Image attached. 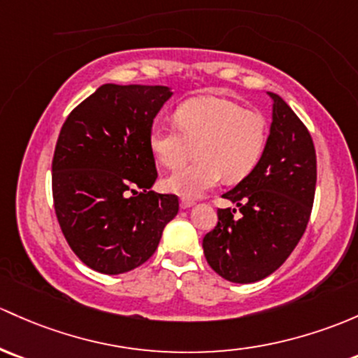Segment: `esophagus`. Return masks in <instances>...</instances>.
Wrapping results in <instances>:
<instances>
[{
    "instance_id": "esophagus-1",
    "label": "esophagus",
    "mask_w": 358,
    "mask_h": 358,
    "mask_svg": "<svg viewBox=\"0 0 358 358\" xmlns=\"http://www.w3.org/2000/svg\"><path fill=\"white\" fill-rule=\"evenodd\" d=\"M192 204H194L192 199H180V206H182V209H189Z\"/></svg>"
}]
</instances>
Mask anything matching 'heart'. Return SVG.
I'll use <instances>...</instances> for the list:
<instances>
[{
	"label": "heart",
	"instance_id": "obj_1",
	"mask_svg": "<svg viewBox=\"0 0 358 358\" xmlns=\"http://www.w3.org/2000/svg\"><path fill=\"white\" fill-rule=\"evenodd\" d=\"M175 127L154 125L149 145L157 163L178 169L166 180V189L194 199L216 187L221 178L240 182L254 171L268 145L269 127L262 113L245 110L227 97L199 96L173 113Z\"/></svg>",
	"mask_w": 358,
	"mask_h": 358
}]
</instances>
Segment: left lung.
I'll return each mask as SVG.
<instances>
[{
  "instance_id": "obj_1",
  "label": "left lung",
  "mask_w": 358,
  "mask_h": 358,
  "mask_svg": "<svg viewBox=\"0 0 358 358\" xmlns=\"http://www.w3.org/2000/svg\"><path fill=\"white\" fill-rule=\"evenodd\" d=\"M273 123L264 154L250 175L223 194L236 209H217V224L202 240L208 264L231 283L274 273L306 231L317 182L314 142L302 120L269 92Z\"/></svg>"
}]
</instances>
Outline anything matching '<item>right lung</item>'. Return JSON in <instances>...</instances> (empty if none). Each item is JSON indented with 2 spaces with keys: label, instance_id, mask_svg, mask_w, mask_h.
Returning <instances> with one entry per match:
<instances>
[{
  "label": "right lung",
  "instance_id": "1",
  "mask_svg": "<svg viewBox=\"0 0 358 358\" xmlns=\"http://www.w3.org/2000/svg\"><path fill=\"white\" fill-rule=\"evenodd\" d=\"M169 97L164 85L104 84L59 130L51 175L56 217L75 255L97 273L144 264L178 213L176 195L149 190L157 178L149 134Z\"/></svg>",
  "mask_w": 358,
  "mask_h": 358
}]
</instances>
